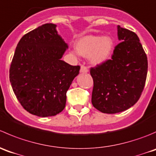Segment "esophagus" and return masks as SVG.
Wrapping results in <instances>:
<instances>
[{"label":"esophagus","instance_id":"34e87169","mask_svg":"<svg viewBox=\"0 0 156 156\" xmlns=\"http://www.w3.org/2000/svg\"><path fill=\"white\" fill-rule=\"evenodd\" d=\"M88 71H89V70H88V68L86 67V66H84V65L81 66V68H80V72H81V73H87Z\"/></svg>","mask_w":156,"mask_h":156}]
</instances>
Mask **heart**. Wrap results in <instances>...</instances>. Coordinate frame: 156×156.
Masks as SVG:
<instances>
[{"mask_svg":"<svg viewBox=\"0 0 156 156\" xmlns=\"http://www.w3.org/2000/svg\"><path fill=\"white\" fill-rule=\"evenodd\" d=\"M113 44L111 37L101 38L97 35H86L76 41L75 47L79 55L89 57V61L93 64H100L108 58Z\"/></svg>","mask_w":156,"mask_h":156,"instance_id":"1","label":"heart"}]
</instances>
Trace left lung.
Returning a JSON list of instances; mask_svg holds the SVG:
<instances>
[{
    "mask_svg": "<svg viewBox=\"0 0 156 156\" xmlns=\"http://www.w3.org/2000/svg\"><path fill=\"white\" fill-rule=\"evenodd\" d=\"M118 39L112 58L91 67L92 105L102 113L130 108L140 98L148 70L146 54L135 32L118 26Z\"/></svg>",
    "mask_w": 156,
    "mask_h": 156,
    "instance_id": "obj_1",
    "label": "left lung"
}]
</instances>
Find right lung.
Listing matches in <instances>:
<instances>
[{
	"instance_id": "1",
	"label": "right lung",
	"mask_w": 156,
	"mask_h": 156,
	"mask_svg": "<svg viewBox=\"0 0 156 156\" xmlns=\"http://www.w3.org/2000/svg\"><path fill=\"white\" fill-rule=\"evenodd\" d=\"M67 48L52 23L30 31L20 40L10 64V81L29 113L44 118L65 108L67 92L80 69L61 60Z\"/></svg>"
}]
</instances>
